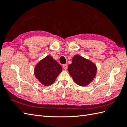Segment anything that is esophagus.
Listing matches in <instances>:
<instances>
[{"mask_svg": "<svg viewBox=\"0 0 127 127\" xmlns=\"http://www.w3.org/2000/svg\"><path fill=\"white\" fill-rule=\"evenodd\" d=\"M67 67H68V64H64L63 65V68L65 70H66L67 69Z\"/></svg>", "mask_w": 127, "mask_h": 127, "instance_id": "1", "label": "esophagus"}]
</instances>
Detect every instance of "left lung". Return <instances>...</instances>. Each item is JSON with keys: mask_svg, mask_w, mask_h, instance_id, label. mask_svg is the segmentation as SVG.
<instances>
[{"mask_svg": "<svg viewBox=\"0 0 127 127\" xmlns=\"http://www.w3.org/2000/svg\"><path fill=\"white\" fill-rule=\"evenodd\" d=\"M68 69L74 82L81 86L88 85L96 72V67L92 62L79 55L74 57Z\"/></svg>", "mask_w": 127, "mask_h": 127, "instance_id": "1", "label": "left lung"}]
</instances>
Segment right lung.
I'll list each match as a JSON object with an SVG mask.
<instances>
[{"mask_svg": "<svg viewBox=\"0 0 127 127\" xmlns=\"http://www.w3.org/2000/svg\"><path fill=\"white\" fill-rule=\"evenodd\" d=\"M61 72V65L50 56H47L39 62L34 70L36 79L45 86L52 84Z\"/></svg>", "mask_w": 127, "mask_h": 127, "instance_id": "obj_1", "label": "right lung"}]
</instances>
